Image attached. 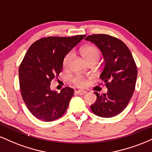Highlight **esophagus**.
Masks as SVG:
<instances>
[{
	"label": "esophagus",
	"instance_id": "1",
	"mask_svg": "<svg viewBox=\"0 0 152 152\" xmlns=\"http://www.w3.org/2000/svg\"><path fill=\"white\" fill-rule=\"evenodd\" d=\"M76 93L80 94V95H83V94H86V91H84V90L79 89V90H78V91H76Z\"/></svg>",
	"mask_w": 152,
	"mask_h": 152
}]
</instances>
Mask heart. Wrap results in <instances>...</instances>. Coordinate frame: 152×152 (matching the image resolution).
<instances>
[{
    "label": "heart",
    "mask_w": 152,
    "mask_h": 152,
    "mask_svg": "<svg viewBox=\"0 0 152 152\" xmlns=\"http://www.w3.org/2000/svg\"><path fill=\"white\" fill-rule=\"evenodd\" d=\"M81 52L83 58L86 59V61L93 60V59H99V58H100V53H99V50L93 46H88L84 47L82 49ZM73 56H74L73 52H70V53H69L66 56L65 58L64 59V62H63L64 67H68L69 66L73 58ZM71 81H72L74 85L79 87L84 86L86 83L85 78L83 76H80V75H76V76L72 78Z\"/></svg>",
    "instance_id": "heart-1"
}]
</instances>
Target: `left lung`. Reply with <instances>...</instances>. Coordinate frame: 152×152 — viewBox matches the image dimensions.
<instances>
[{
  "label": "left lung",
  "mask_w": 152,
  "mask_h": 152,
  "mask_svg": "<svg viewBox=\"0 0 152 152\" xmlns=\"http://www.w3.org/2000/svg\"><path fill=\"white\" fill-rule=\"evenodd\" d=\"M85 40L94 43L102 51L104 67L99 78L108 88L101 95L94 92L97 98L91 109L101 117H113L123 111L133 95L137 77L135 61L128 47L118 38L95 34Z\"/></svg>",
  "instance_id": "8db88e82"
}]
</instances>
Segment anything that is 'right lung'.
Returning <instances> with one entry per match:
<instances>
[{
  "instance_id": "obj_1",
  "label": "right lung",
  "mask_w": 152,
  "mask_h": 152,
  "mask_svg": "<svg viewBox=\"0 0 152 152\" xmlns=\"http://www.w3.org/2000/svg\"><path fill=\"white\" fill-rule=\"evenodd\" d=\"M48 37L33 43L19 67V82L26 107L36 118L52 121L65 113L74 91L65 87L57 93L50 89V81L63 69L65 56L85 38Z\"/></svg>"
}]
</instances>
